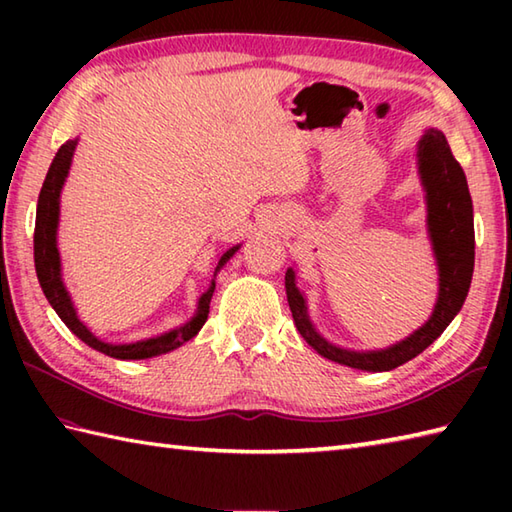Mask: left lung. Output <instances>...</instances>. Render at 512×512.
<instances>
[{"label":"left lung","instance_id":"obj_1","mask_svg":"<svg viewBox=\"0 0 512 512\" xmlns=\"http://www.w3.org/2000/svg\"><path fill=\"white\" fill-rule=\"evenodd\" d=\"M418 173L422 187L427 191V228L440 275V290L433 314L420 330L409 334L405 341L387 347V350H343V347L325 341L314 330L308 317L306 299L297 288L295 270L288 268L286 295L292 319H295L297 330L306 343L323 358L354 369H365V372H389V369L405 365L427 350L464 306L475 264L473 202L460 162L453 158L447 138L440 129H427L420 138Z\"/></svg>","mask_w":512,"mask_h":512}]
</instances>
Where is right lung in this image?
Instances as JSON below:
<instances>
[{
	"label": "right lung",
	"instance_id": "add662e5",
	"mask_svg": "<svg viewBox=\"0 0 512 512\" xmlns=\"http://www.w3.org/2000/svg\"><path fill=\"white\" fill-rule=\"evenodd\" d=\"M74 147H76V140H68V143L61 145V149L57 151V156H54L52 165L48 169L46 180H43L39 202H37L35 270H37V279L41 284L43 295H46V299L50 301L54 312L59 314V319L68 325V328L76 336H79L85 345H90L96 352H103L105 356L121 358V361H140V358H151V356L167 354L171 350H176V347H180L182 343L193 339V336L198 334L202 325L206 323V317H209L211 297L215 290V279L211 281L209 290H206L200 297L198 310H195V314L187 323L180 325V328H176V330H169L165 334L154 336V339L123 343V345L105 343L101 339H96V336L81 323V319L76 317L72 299L68 295V290H65L63 279H61V257H59V248H57L59 200H61L63 182H65V178H68V171L72 165ZM237 250H239V244L226 250V253L220 257V262H217V266H215V275L220 273V268L237 253Z\"/></svg>",
	"mask_w": 512,
	"mask_h": 512
}]
</instances>
